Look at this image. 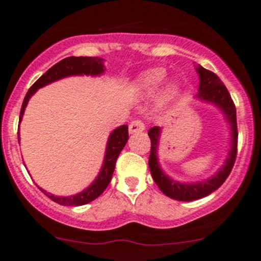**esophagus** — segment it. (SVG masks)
I'll return each instance as SVG.
<instances>
[{"instance_id":"esophagus-1","label":"esophagus","mask_w":261,"mask_h":261,"mask_svg":"<svg viewBox=\"0 0 261 261\" xmlns=\"http://www.w3.org/2000/svg\"><path fill=\"white\" fill-rule=\"evenodd\" d=\"M145 130V125H144L143 121L140 120H134L133 122L128 126V131L130 134H136V133H143Z\"/></svg>"}]
</instances>
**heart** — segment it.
Instances as JSON below:
<instances>
[{
    "label": "heart",
    "mask_w": 261,
    "mask_h": 261,
    "mask_svg": "<svg viewBox=\"0 0 261 261\" xmlns=\"http://www.w3.org/2000/svg\"><path fill=\"white\" fill-rule=\"evenodd\" d=\"M167 78V73L162 68H152V69L146 70L143 75L139 80V87H140L141 92L147 94V96H151L158 92V89L162 87V84L165 82ZM177 94V87L174 84H170L167 87L164 92V99L165 101H169L173 97Z\"/></svg>",
    "instance_id": "b5f03b06"
}]
</instances>
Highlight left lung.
<instances>
[{"instance_id": "8db88e82", "label": "left lung", "mask_w": 261, "mask_h": 261, "mask_svg": "<svg viewBox=\"0 0 261 261\" xmlns=\"http://www.w3.org/2000/svg\"><path fill=\"white\" fill-rule=\"evenodd\" d=\"M197 73L199 75V87L198 94L196 98L198 101L211 103L217 107L223 116L227 123L230 125V150L227 152L223 165L208 179L201 181H194V183H186V181H178L170 178L164 173L159 163V140L162 135V127L154 126L149 130L150 140H151V150H150L149 156V168L151 173L152 179L155 180L156 186L165 196L170 197L173 199L183 202L196 201V199L203 198L208 196L216 189L220 188L226 180V178L230 175L235 164L236 154H238V123H236V109L231 99L230 93L225 84L221 82L220 78L212 73L211 70L204 69L201 65L196 67Z\"/></svg>"}]
</instances>
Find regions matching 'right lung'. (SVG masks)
Returning <instances> with one entry per match:
<instances>
[{
  "instance_id": "1",
  "label": "right lung",
  "mask_w": 261,
  "mask_h": 261,
  "mask_svg": "<svg viewBox=\"0 0 261 261\" xmlns=\"http://www.w3.org/2000/svg\"><path fill=\"white\" fill-rule=\"evenodd\" d=\"M105 65L103 59L98 57H69L65 59L60 60L55 65H53L49 70H46L26 93L25 98H23L22 106H21L20 111V122L22 120L23 112H25L26 106H28L29 99L31 98L34 93L38 91L41 87H45L48 84L57 82L63 78L72 77V75H92V77H97L105 73ZM17 138L20 140V133H17ZM128 140V127L127 125H122L120 127L115 128L109 136L106 145V151H105V159L103 164H102L101 170H99L98 175L96 179L92 181L84 191L80 193L74 194V196H54V194L49 193V192L44 191L40 187L39 188L44 192L45 196H48L51 201L57 202V203L62 204V206H83V204L89 203L97 197L101 196L103 193L105 189L107 188L109 183L111 181L112 174H114L116 160H117L118 155L122 151L125 147L126 143Z\"/></svg>"
}]
</instances>
